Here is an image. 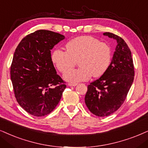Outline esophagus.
Instances as JSON below:
<instances>
[{
  "instance_id": "esophagus-1",
  "label": "esophagus",
  "mask_w": 148,
  "mask_h": 148,
  "mask_svg": "<svg viewBox=\"0 0 148 148\" xmlns=\"http://www.w3.org/2000/svg\"><path fill=\"white\" fill-rule=\"evenodd\" d=\"M68 86H70V87H75V86L77 85V84L76 83H69L68 84Z\"/></svg>"
}]
</instances>
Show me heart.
Masks as SVG:
<instances>
[{"label": "heart", "instance_id": "b5f03b06", "mask_svg": "<svg viewBox=\"0 0 148 148\" xmlns=\"http://www.w3.org/2000/svg\"><path fill=\"white\" fill-rule=\"evenodd\" d=\"M66 49L67 51L60 48L54 50L52 61L58 70L62 73L66 72L63 78L70 83L86 81L91 76L100 77L111 63L112 50L110 46L96 37H76L68 42ZM78 60L80 68L70 70Z\"/></svg>", "mask_w": 148, "mask_h": 148}]
</instances>
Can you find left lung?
<instances>
[{
    "label": "left lung",
    "instance_id": "8db88e82",
    "mask_svg": "<svg viewBox=\"0 0 148 148\" xmlns=\"http://www.w3.org/2000/svg\"><path fill=\"white\" fill-rule=\"evenodd\" d=\"M103 35L115 39L117 45L109 68L88 85L85 97L87 108L98 117L108 116L119 109L126 100L134 76L131 51L125 41L112 33Z\"/></svg>",
    "mask_w": 148,
    "mask_h": 148
}]
</instances>
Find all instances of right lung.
<instances>
[{"label": "right lung", "instance_id": "right-lung-1", "mask_svg": "<svg viewBox=\"0 0 148 148\" xmlns=\"http://www.w3.org/2000/svg\"><path fill=\"white\" fill-rule=\"evenodd\" d=\"M65 37L38 30L21 40L11 65V80L17 102L27 113L42 117L55 109L66 85L57 74L50 50Z\"/></svg>", "mask_w": 148, "mask_h": 148}]
</instances>
